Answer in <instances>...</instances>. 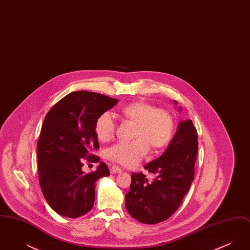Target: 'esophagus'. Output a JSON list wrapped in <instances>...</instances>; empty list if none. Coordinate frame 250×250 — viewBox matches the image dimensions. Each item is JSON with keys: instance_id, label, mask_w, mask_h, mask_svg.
<instances>
[{"instance_id": "34e87169", "label": "esophagus", "mask_w": 250, "mask_h": 250, "mask_svg": "<svg viewBox=\"0 0 250 250\" xmlns=\"http://www.w3.org/2000/svg\"><path fill=\"white\" fill-rule=\"evenodd\" d=\"M109 170H110V173H119L122 171V168L120 167L116 166V165H113L112 167H110V168H109Z\"/></svg>"}]
</instances>
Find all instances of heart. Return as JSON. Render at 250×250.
<instances>
[{
	"label": "heart",
	"mask_w": 250,
	"mask_h": 250,
	"mask_svg": "<svg viewBox=\"0 0 250 250\" xmlns=\"http://www.w3.org/2000/svg\"><path fill=\"white\" fill-rule=\"evenodd\" d=\"M125 119L136 124L131 142L117 143L107 151V157L112 162L125 167L138 165L150 146L161 149L170 142L174 131V120L166 109L158 108L146 101H135L121 108ZM95 133L102 142L114 137L116 124L108 112L102 113L95 122Z\"/></svg>",
	"instance_id": "b5f03b06"
}]
</instances>
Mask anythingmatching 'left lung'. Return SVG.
I'll return each instance as SVG.
<instances>
[{"instance_id": "8db88e82", "label": "left lung", "mask_w": 250, "mask_h": 250, "mask_svg": "<svg viewBox=\"0 0 250 250\" xmlns=\"http://www.w3.org/2000/svg\"><path fill=\"white\" fill-rule=\"evenodd\" d=\"M198 144L192 121H183L164 154L144 166L155 178L150 181L143 171L131 174L125 195L131 216L144 224H157L177 211L194 180Z\"/></svg>"}]
</instances>
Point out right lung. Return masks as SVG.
<instances>
[{"label":"right lung","mask_w":250,"mask_h":250,"mask_svg":"<svg viewBox=\"0 0 250 250\" xmlns=\"http://www.w3.org/2000/svg\"><path fill=\"white\" fill-rule=\"evenodd\" d=\"M118 102L107 95L73 92L48 110L37 143L39 184L48 205L58 214L77 218L94 206L95 182L109 175L104 162L83 171L84 161L95 163L99 149L96 119Z\"/></svg>","instance_id":"1"}]
</instances>
